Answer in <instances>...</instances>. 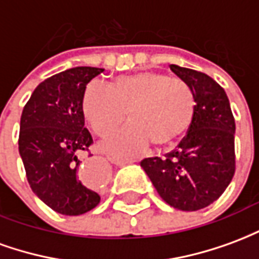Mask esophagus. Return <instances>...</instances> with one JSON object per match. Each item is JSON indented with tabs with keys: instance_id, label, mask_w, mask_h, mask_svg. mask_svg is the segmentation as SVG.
<instances>
[{
	"instance_id": "obj_1",
	"label": "esophagus",
	"mask_w": 259,
	"mask_h": 259,
	"mask_svg": "<svg viewBox=\"0 0 259 259\" xmlns=\"http://www.w3.org/2000/svg\"><path fill=\"white\" fill-rule=\"evenodd\" d=\"M109 161H111V163H115V165H119V166H123V165L133 162V161H129V159H116V158H109Z\"/></svg>"
}]
</instances>
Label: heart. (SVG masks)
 <instances>
[{
  "mask_svg": "<svg viewBox=\"0 0 259 259\" xmlns=\"http://www.w3.org/2000/svg\"><path fill=\"white\" fill-rule=\"evenodd\" d=\"M132 120L100 141V150L129 158L152 143L159 150L178 144L190 129L195 98L189 85L154 70L113 79L109 87L93 81L85 87L81 111L97 135H108L126 118Z\"/></svg>",
  "mask_w": 259,
  "mask_h": 259,
  "instance_id": "heart-1",
  "label": "heart"
}]
</instances>
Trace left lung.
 <instances>
[{
	"instance_id": "left-lung-1",
	"label": "left lung",
	"mask_w": 259,
	"mask_h": 259,
	"mask_svg": "<svg viewBox=\"0 0 259 259\" xmlns=\"http://www.w3.org/2000/svg\"><path fill=\"white\" fill-rule=\"evenodd\" d=\"M193 90L195 113L190 129L165 158H146L141 168L165 202L198 211L217 201L233 179L236 124L226 93L202 72L169 65Z\"/></svg>"
}]
</instances>
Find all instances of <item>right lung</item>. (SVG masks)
Segmentation results:
<instances>
[{
  "label": "right lung",
  "instance_id": "right-lung-1",
  "mask_svg": "<svg viewBox=\"0 0 259 259\" xmlns=\"http://www.w3.org/2000/svg\"><path fill=\"white\" fill-rule=\"evenodd\" d=\"M102 72L77 66L54 74L37 85L20 116L19 154L27 182L46 205L62 215L85 213L101 200L79 176V155L93 144L84 127L83 93Z\"/></svg>",
  "mask_w": 259,
  "mask_h": 259
}]
</instances>
